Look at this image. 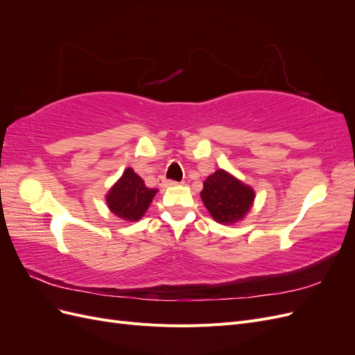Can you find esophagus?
Listing matches in <instances>:
<instances>
[{
	"label": "esophagus",
	"mask_w": 355,
	"mask_h": 355,
	"mask_svg": "<svg viewBox=\"0 0 355 355\" xmlns=\"http://www.w3.org/2000/svg\"><path fill=\"white\" fill-rule=\"evenodd\" d=\"M178 182L176 180H171V179H167V178H164V176H161L159 179H158V185L161 187V188H167V187H173V185H176Z\"/></svg>",
	"instance_id": "esophagus-1"
}]
</instances>
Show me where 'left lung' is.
<instances>
[{
	"label": "left lung",
	"mask_w": 355,
	"mask_h": 355,
	"mask_svg": "<svg viewBox=\"0 0 355 355\" xmlns=\"http://www.w3.org/2000/svg\"><path fill=\"white\" fill-rule=\"evenodd\" d=\"M201 191L204 206L219 223H235L250 210L254 192L223 170L210 175Z\"/></svg>",
	"instance_id": "8db88e82"
}]
</instances>
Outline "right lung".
Segmentation results:
<instances>
[{"label": "right lung", "instance_id": "right-lung-1", "mask_svg": "<svg viewBox=\"0 0 355 355\" xmlns=\"http://www.w3.org/2000/svg\"><path fill=\"white\" fill-rule=\"evenodd\" d=\"M157 191L155 188H148L141 176H137L132 168H127L108 192L106 202L118 218L136 222L144 216Z\"/></svg>", "mask_w": 355, "mask_h": 355}]
</instances>
